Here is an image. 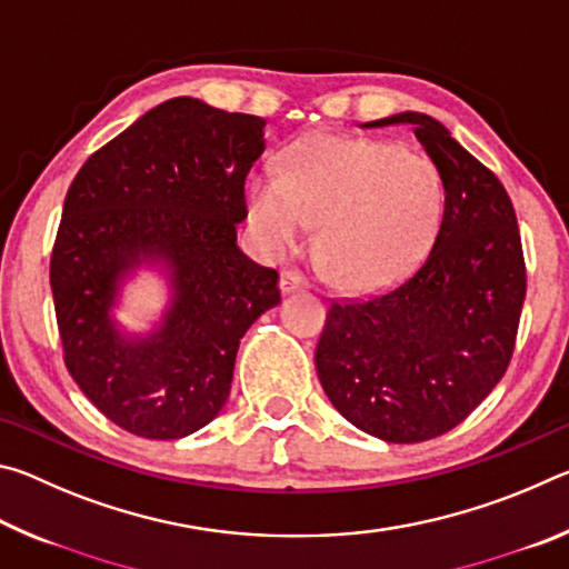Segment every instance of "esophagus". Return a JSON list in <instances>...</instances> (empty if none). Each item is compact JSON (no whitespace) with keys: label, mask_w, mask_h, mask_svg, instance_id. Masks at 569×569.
<instances>
[{"label":"esophagus","mask_w":569,"mask_h":569,"mask_svg":"<svg viewBox=\"0 0 569 569\" xmlns=\"http://www.w3.org/2000/svg\"><path fill=\"white\" fill-rule=\"evenodd\" d=\"M278 286H281V293H293V291H303V288H308V281L298 271H283L281 283Z\"/></svg>","instance_id":"obj_1"}]
</instances>
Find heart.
<instances>
[{"label": "heart", "instance_id": "obj_1", "mask_svg": "<svg viewBox=\"0 0 569 569\" xmlns=\"http://www.w3.org/2000/svg\"><path fill=\"white\" fill-rule=\"evenodd\" d=\"M250 230L286 250L311 223L316 256L343 291H377L417 268L445 213L435 162L393 142L319 132L283 152L281 172L246 180Z\"/></svg>", "mask_w": 569, "mask_h": 569}]
</instances>
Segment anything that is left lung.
I'll list each match as a JSON object with an SVG mask.
<instances>
[{
  "label": "left lung",
  "instance_id": "obj_1",
  "mask_svg": "<svg viewBox=\"0 0 569 569\" xmlns=\"http://www.w3.org/2000/svg\"><path fill=\"white\" fill-rule=\"evenodd\" d=\"M411 124L445 186L435 248L417 273L369 301L333 303L316 346L326 397L366 435L413 445L447 435L489 397L515 351L527 276L502 182L431 114Z\"/></svg>",
  "mask_w": 569,
  "mask_h": 569
}]
</instances>
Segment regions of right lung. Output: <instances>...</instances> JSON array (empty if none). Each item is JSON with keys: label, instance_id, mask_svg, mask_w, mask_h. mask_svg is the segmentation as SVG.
<instances>
[{"label": "right lung", "instance_id": "1", "mask_svg": "<svg viewBox=\"0 0 569 569\" xmlns=\"http://www.w3.org/2000/svg\"><path fill=\"white\" fill-rule=\"evenodd\" d=\"M266 120L196 98L158 104L100 148L67 190L50 286L67 371L94 407L146 439H182L226 407L236 353L281 303L278 273L238 248L246 176ZM150 267L169 306L146 335L113 319Z\"/></svg>", "mask_w": 569, "mask_h": 569}]
</instances>
